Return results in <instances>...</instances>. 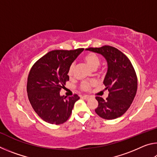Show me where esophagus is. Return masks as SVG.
Instances as JSON below:
<instances>
[{
    "label": "esophagus",
    "instance_id": "esophagus-1",
    "mask_svg": "<svg viewBox=\"0 0 157 157\" xmlns=\"http://www.w3.org/2000/svg\"><path fill=\"white\" fill-rule=\"evenodd\" d=\"M82 98H83L84 100H89V99H90V98H91V97H90L89 95H83V97H82Z\"/></svg>",
    "mask_w": 157,
    "mask_h": 157
}]
</instances>
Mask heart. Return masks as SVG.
Listing matches in <instances>:
<instances>
[{
  "mask_svg": "<svg viewBox=\"0 0 157 157\" xmlns=\"http://www.w3.org/2000/svg\"><path fill=\"white\" fill-rule=\"evenodd\" d=\"M84 61L89 67H91L93 69H96L98 66H99L100 63V57L98 55L94 52H89L86 54L84 56ZM74 68H75V64L72 63L71 65L70 68L68 70V75H72L73 73ZM96 84V81L95 80H91L88 82H84L83 83L81 84V89L82 91H89L90 89L92 86H94Z\"/></svg>",
  "mask_w": 157,
  "mask_h": 157,
  "instance_id": "1",
  "label": "heart"
}]
</instances>
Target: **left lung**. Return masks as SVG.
Segmentation results:
<instances>
[{"instance_id":"obj_1","label":"left lung","mask_w":157,"mask_h":157,"mask_svg":"<svg viewBox=\"0 0 157 157\" xmlns=\"http://www.w3.org/2000/svg\"><path fill=\"white\" fill-rule=\"evenodd\" d=\"M86 50L102 55L107 63L103 84L109 93L106 100L95 97L98 106L95 111L106 120L118 118L129 108L136 94L138 82L134 68L126 55L114 47L89 48Z\"/></svg>"}]
</instances>
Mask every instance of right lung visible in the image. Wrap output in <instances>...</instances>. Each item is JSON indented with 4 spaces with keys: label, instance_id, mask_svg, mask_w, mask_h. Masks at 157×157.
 Returning <instances> with one entry per match:
<instances>
[{
    "label": "right lung",
    "instance_id": "obj_1",
    "mask_svg": "<svg viewBox=\"0 0 157 157\" xmlns=\"http://www.w3.org/2000/svg\"><path fill=\"white\" fill-rule=\"evenodd\" d=\"M84 50H52L32 67L27 83L28 99L35 112L47 123H65L79 99L78 95L67 98L60 95L59 92L69 80L71 65Z\"/></svg>",
    "mask_w": 157,
    "mask_h": 157
}]
</instances>
